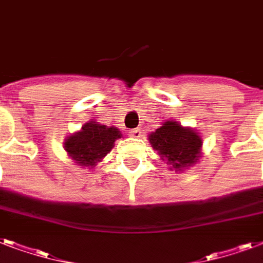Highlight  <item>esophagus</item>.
<instances>
[{"mask_svg":"<svg viewBox=\"0 0 263 263\" xmlns=\"http://www.w3.org/2000/svg\"><path fill=\"white\" fill-rule=\"evenodd\" d=\"M128 135L134 136V138H139L140 136V129L139 128H134V129H129Z\"/></svg>","mask_w":263,"mask_h":263,"instance_id":"obj_1","label":"esophagus"}]
</instances>
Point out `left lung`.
Here are the masks:
<instances>
[{
    "label": "left lung",
    "mask_w": 263,
    "mask_h": 263,
    "mask_svg": "<svg viewBox=\"0 0 263 263\" xmlns=\"http://www.w3.org/2000/svg\"><path fill=\"white\" fill-rule=\"evenodd\" d=\"M148 140L161 160L176 172L190 168L199 160L202 138L195 129L183 127L177 121H165L148 135Z\"/></svg>",
    "instance_id": "obj_1"
}]
</instances>
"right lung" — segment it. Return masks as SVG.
<instances>
[{
  "label": "right lung",
  "mask_w": 263,
  "mask_h": 263,
  "mask_svg": "<svg viewBox=\"0 0 263 263\" xmlns=\"http://www.w3.org/2000/svg\"><path fill=\"white\" fill-rule=\"evenodd\" d=\"M119 138H121V132L116 127L88 121L79 132L68 136L64 148L76 164L92 168L110 152Z\"/></svg>",
  "instance_id": "1"
}]
</instances>
